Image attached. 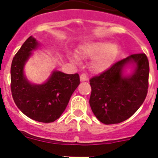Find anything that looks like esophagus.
I'll use <instances>...</instances> for the list:
<instances>
[{"label": "esophagus", "instance_id": "obj_1", "mask_svg": "<svg viewBox=\"0 0 158 158\" xmlns=\"http://www.w3.org/2000/svg\"><path fill=\"white\" fill-rule=\"evenodd\" d=\"M80 79H81V81H85L89 80L88 77L86 76V74H85V73H81V74Z\"/></svg>", "mask_w": 158, "mask_h": 158}]
</instances>
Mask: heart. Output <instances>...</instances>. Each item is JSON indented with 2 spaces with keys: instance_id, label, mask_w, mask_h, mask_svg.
<instances>
[{
  "instance_id": "obj_1",
  "label": "heart",
  "mask_w": 158,
  "mask_h": 158,
  "mask_svg": "<svg viewBox=\"0 0 158 158\" xmlns=\"http://www.w3.org/2000/svg\"><path fill=\"white\" fill-rule=\"evenodd\" d=\"M117 47L105 42H89L81 45L78 53L82 57L93 58L91 68L95 72H102L113 63L117 54ZM77 61L76 57L73 58Z\"/></svg>"
}]
</instances>
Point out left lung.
Returning <instances> with one entry per match:
<instances>
[{"label":"left lung","mask_w":158,"mask_h":158,"mask_svg":"<svg viewBox=\"0 0 158 158\" xmlns=\"http://www.w3.org/2000/svg\"><path fill=\"white\" fill-rule=\"evenodd\" d=\"M135 64L131 76L124 77L122 69L127 64ZM149 61L144 53L134 54L113 64L89 80L92 93L89 104L93 114L104 124L127 120L144 102L149 86Z\"/></svg>","instance_id":"obj_1"}]
</instances>
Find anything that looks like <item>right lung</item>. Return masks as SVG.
<instances>
[{"mask_svg":"<svg viewBox=\"0 0 158 158\" xmlns=\"http://www.w3.org/2000/svg\"><path fill=\"white\" fill-rule=\"evenodd\" d=\"M38 46L35 39L30 36L14 56L11 65V92L15 104L25 115L38 122L52 123L65 111L80 84V77L78 73L66 74L55 70L46 83L31 84L23 74V66Z\"/></svg>","mask_w":158,"mask_h":158,"instance_id":"obj_1","label":"right lung"}]
</instances>
